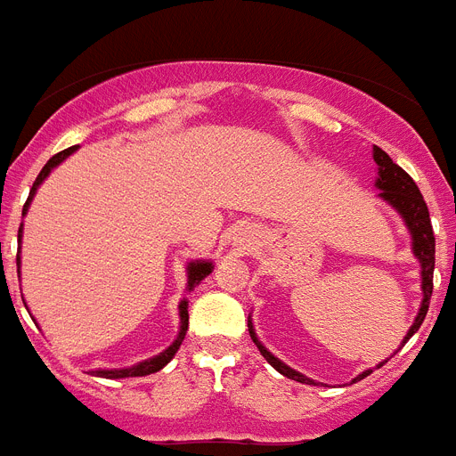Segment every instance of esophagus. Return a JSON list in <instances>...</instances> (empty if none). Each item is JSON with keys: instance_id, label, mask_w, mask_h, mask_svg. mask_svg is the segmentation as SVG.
Returning a JSON list of instances; mask_svg holds the SVG:
<instances>
[{"instance_id": "34e87169", "label": "esophagus", "mask_w": 456, "mask_h": 456, "mask_svg": "<svg viewBox=\"0 0 456 456\" xmlns=\"http://www.w3.org/2000/svg\"><path fill=\"white\" fill-rule=\"evenodd\" d=\"M255 239H257L255 229L240 227V229H236V234H234V239H232V240H234L236 250L246 252V250H250L252 246H255Z\"/></svg>"}]
</instances>
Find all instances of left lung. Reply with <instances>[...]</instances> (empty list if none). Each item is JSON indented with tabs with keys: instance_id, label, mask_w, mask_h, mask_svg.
I'll return each instance as SVG.
<instances>
[{
	"instance_id": "obj_1",
	"label": "left lung",
	"mask_w": 456,
	"mask_h": 456,
	"mask_svg": "<svg viewBox=\"0 0 456 456\" xmlns=\"http://www.w3.org/2000/svg\"><path fill=\"white\" fill-rule=\"evenodd\" d=\"M373 162H376L378 167L376 187L380 190L378 197H380L385 204L392 206V208L401 216V220L405 222L408 234H411L412 239V255H415V259L419 262V275H422V304H419L415 322L411 324L408 334L403 336V343H401V346H405V340L411 338L417 329L422 327L427 311H429V299H431V292H434L436 239H434V229H431L429 208H427V204H424V197L422 192L417 190L415 181H412L411 175L401 169L399 164H394L392 157L382 151V148H378V145H373ZM248 331H250L255 346H257L259 352H262V357L266 359V362L278 370V373H282V376L289 378V380L305 382V385H317L315 380H311V378L299 373V370H294L292 366H287L285 362H281V359L275 357V354H271V352L262 346V340H259L257 334H255V327H252L250 317H248ZM385 362H387V359H385ZM385 362H380L378 369H380ZM370 373H373V369H366L364 373H359L354 380H362V378L370 376Z\"/></svg>"
}]
</instances>
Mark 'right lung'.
Here are the masks:
<instances>
[{
    "instance_id": "add662e5",
    "label": "right lung",
    "mask_w": 456,
    "mask_h": 456,
    "mask_svg": "<svg viewBox=\"0 0 456 456\" xmlns=\"http://www.w3.org/2000/svg\"><path fill=\"white\" fill-rule=\"evenodd\" d=\"M76 151H78V145H71V148H67V151H62V152H57V155H53L51 159H48V164H45L44 169H41V174L37 175V181H34L32 190H29V197H27L25 208H22V216H27V208H29V204H32L34 194H37V190H39L41 183H44L48 175H51V171L55 169V167H60V164H62L69 155H74ZM18 243H22V224H20V229H18ZM210 271H213V262H210V259H192V262H187V292H192L194 287L204 281ZM18 278H20V255H18ZM178 315H181V331H178L175 340L171 343L169 347H167V350H162L159 354H155V357H151V359H143V362L129 366V369H97V370H92V373L99 378L120 380V378L151 376V373H157L159 369H164V366L169 364L171 359H174V354L178 352V347H181L183 338H185V334H187V320H190V315H187V299H183L181 304H178Z\"/></svg>"
}]
</instances>
